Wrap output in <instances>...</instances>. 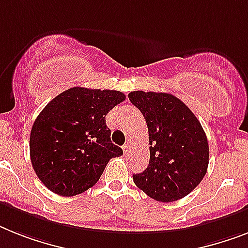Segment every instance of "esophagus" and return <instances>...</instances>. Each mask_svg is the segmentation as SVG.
Wrapping results in <instances>:
<instances>
[{
    "label": "esophagus",
    "instance_id": "1",
    "mask_svg": "<svg viewBox=\"0 0 248 248\" xmlns=\"http://www.w3.org/2000/svg\"><path fill=\"white\" fill-rule=\"evenodd\" d=\"M123 152H124L125 156H129V153H130V144H128V143L124 144V146H123Z\"/></svg>",
    "mask_w": 248,
    "mask_h": 248
}]
</instances>
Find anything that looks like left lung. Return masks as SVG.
Listing matches in <instances>:
<instances>
[{"instance_id":"8db88e82","label":"left lung","mask_w":248,"mask_h":248,"mask_svg":"<svg viewBox=\"0 0 248 248\" xmlns=\"http://www.w3.org/2000/svg\"><path fill=\"white\" fill-rule=\"evenodd\" d=\"M128 97L146 119L151 144L148 167L133 175V181L157 202L183 199L199 185L209 163L202 124L171 93L133 91Z\"/></svg>"}]
</instances>
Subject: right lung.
Returning <instances> with one entry per match:
<instances>
[{
    "label": "right lung",
    "mask_w": 248,
    "mask_h": 248,
    "mask_svg": "<svg viewBox=\"0 0 248 248\" xmlns=\"http://www.w3.org/2000/svg\"><path fill=\"white\" fill-rule=\"evenodd\" d=\"M124 100L120 91L72 87L42 110L30 133V159L50 191L83 193L99 181L110 159L122 156L105 116Z\"/></svg>",
    "instance_id": "right-lung-1"
}]
</instances>
